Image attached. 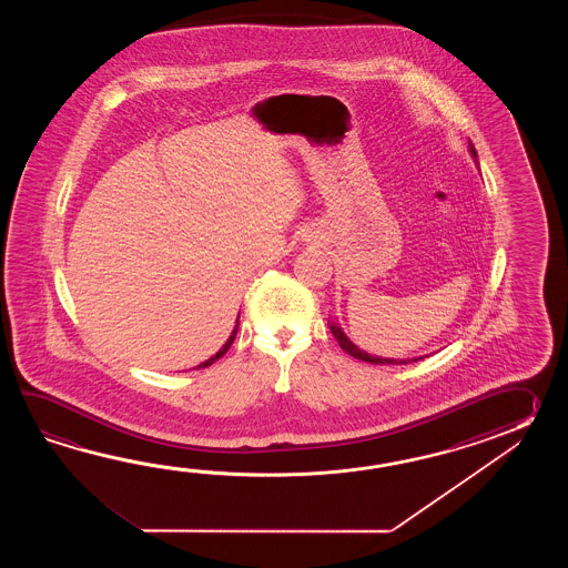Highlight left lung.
Returning a JSON list of instances; mask_svg holds the SVG:
<instances>
[{"label":"left lung","mask_w":568,"mask_h":568,"mask_svg":"<svg viewBox=\"0 0 568 568\" xmlns=\"http://www.w3.org/2000/svg\"><path fill=\"white\" fill-rule=\"evenodd\" d=\"M469 152H471L473 160L477 162V152H475V145L471 144L469 148ZM331 333H333V337L337 338L338 345H341V349L347 351L351 357H355V359H362V362L375 363V365H406V363L418 362L420 357H414V359H386V357H375V355H369V353H365V351L359 349L357 345H353L351 343L349 337L341 331V326L331 325Z\"/></svg>","instance_id":"obj_1"}]
</instances>
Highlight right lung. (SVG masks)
<instances>
[{"label":"right lung","mask_w":568,"mask_h":568,"mask_svg":"<svg viewBox=\"0 0 568 568\" xmlns=\"http://www.w3.org/2000/svg\"><path fill=\"white\" fill-rule=\"evenodd\" d=\"M237 328H240V316H237V321H235V326H233V331H231L230 338H227V343L221 347V349L211 357V359H206V362L201 363V365H196L194 369H201V367H209V365H213V363L217 362L219 357H223L227 349L231 347V343L235 341V335H237Z\"/></svg>","instance_id":"right-lung-1"}]
</instances>
